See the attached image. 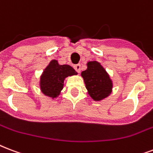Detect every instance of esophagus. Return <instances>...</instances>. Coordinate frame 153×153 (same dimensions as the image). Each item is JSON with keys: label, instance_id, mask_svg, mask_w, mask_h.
<instances>
[{"label": "esophagus", "instance_id": "1", "mask_svg": "<svg viewBox=\"0 0 153 153\" xmlns=\"http://www.w3.org/2000/svg\"><path fill=\"white\" fill-rule=\"evenodd\" d=\"M74 68L75 69V71H76L78 73H80V71H81V65H80V64H76V65H74Z\"/></svg>", "mask_w": 153, "mask_h": 153}]
</instances>
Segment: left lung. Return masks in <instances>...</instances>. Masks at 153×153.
I'll use <instances>...</instances> for the list:
<instances>
[{
    "instance_id": "left-lung-1",
    "label": "left lung",
    "mask_w": 153,
    "mask_h": 153,
    "mask_svg": "<svg viewBox=\"0 0 153 153\" xmlns=\"http://www.w3.org/2000/svg\"><path fill=\"white\" fill-rule=\"evenodd\" d=\"M86 71H82L88 95L95 101H101L111 94L112 79L105 68L97 61H89Z\"/></svg>"
}]
</instances>
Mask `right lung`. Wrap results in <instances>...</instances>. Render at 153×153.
Returning <instances> with one entry per match:
<instances>
[{"instance_id": "obj_1", "label": "right lung", "mask_w": 153, "mask_h": 153, "mask_svg": "<svg viewBox=\"0 0 153 153\" xmlns=\"http://www.w3.org/2000/svg\"><path fill=\"white\" fill-rule=\"evenodd\" d=\"M72 66L70 65H60L58 60L53 59L49 62L39 80V87L43 95L52 100L58 98L63 89L64 81L69 76L77 75Z\"/></svg>"}]
</instances>
